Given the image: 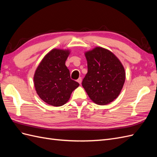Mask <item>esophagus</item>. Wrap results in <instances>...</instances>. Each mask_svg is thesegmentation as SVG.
Wrapping results in <instances>:
<instances>
[{"mask_svg": "<svg viewBox=\"0 0 157 157\" xmlns=\"http://www.w3.org/2000/svg\"><path fill=\"white\" fill-rule=\"evenodd\" d=\"M77 82L80 84H81V82H82V78H78V79H77Z\"/></svg>", "mask_w": 157, "mask_h": 157, "instance_id": "34e87169", "label": "esophagus"}]
</instances>
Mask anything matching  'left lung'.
<instances>
[{
	"instance_id": "1",
	"label": "left lung",
	"mask_w": 157,
	"mask_h": 157,
	"mask_svg": "<svg viewBox=\"0 0 157 157\" xmlns=\"http://www.w3.org/2000/svg\"><path fill=\"white\" fill-rule=\"evenodd\" d=\"M84 55L88 73L82 80V87L93 102L107 105L118 98L124 86V66L112 52L100 46L85 52Z\"/></svg>"
}]
</instances>
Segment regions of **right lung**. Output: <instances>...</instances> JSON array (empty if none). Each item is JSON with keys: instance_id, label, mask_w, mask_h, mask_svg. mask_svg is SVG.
I'll return each instance as SVG.
<instances>
[{"instance_id": "obj_1", "label": "right lung", "mask_w": 157, "mask_h": 157, "mask_svg": "<svg viewBox=\"0 0 157 157\" xmlns=\"http://www.w3.org/2000/svg\"><path fill=\"white\" fill-rule=\"evenodd\" d=\"M70 52L68 49H52L35 70L33 82L36 93L42 101L50 105H63L79 86L77 82L71 79L69 70L65 65Z\"/></svg>"}]
</instances>
